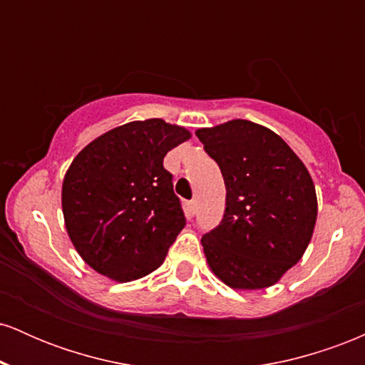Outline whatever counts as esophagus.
I'll return each instance as SVG.
<instances>
[{"mask_svg":"<svg viewBox=\"0 0 365 365\" xmlns=\"http://www.w3.org/2000/svg\"><path fill=\"white\" fill-rule=\"evenodd\" d=\"M195 209H197L195 200H188V202L185 204V211H187V216H188V217H194Z\"/></svg>","mask_w":365,"mask_h":365,"instance_id":"1","label":"esophagus"}]
</instances>
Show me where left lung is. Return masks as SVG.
Wrapping results in <instances>:
<instances>
[{
    "mask_svg": "<svg viewBox=\"0 0 365 365\" xmlns=\"http://www.w3.org/2000/svg\"><path fill=\"white\" fill-rule=\"evenodd\" d=\"M195 135L226 187L221 225L200 240L209 269L233 290L273 287L302 259L317 220V195L302 159L273 130L230 120Z\"/></svg>",
    "mask_w": 365,
    "mask_h": 365,
    "instance_id": "obj_1",
    "label": "left lung"
}]
</instances>
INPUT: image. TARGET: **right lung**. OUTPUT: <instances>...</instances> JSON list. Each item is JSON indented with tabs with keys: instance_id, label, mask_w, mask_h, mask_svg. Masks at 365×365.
I'll list each match as a JSON object with an SVG mask.
<instances>
[{
	"instance_id": "1",
	"label": "right lung",
	"mask_w": 365,
	"mask_h": 365,
	"mask_svg": "<svg viewBox=\"0 0 365 365\" xmlns=\"http://www.w3.org/2000/svg\"><path fill=\"white\" fill-rule=\"evenodd\" d=\"M190 137L161 118L137 120L108 130L73 158L61 209L75 250L92 269L128 283L165 262L185 216L163 159Z\"/></svg>"
}]
</instances>
